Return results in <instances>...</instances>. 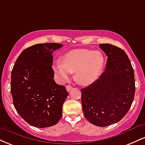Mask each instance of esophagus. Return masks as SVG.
I'll return each instance as SVG.
<instances>
[{"mask_svg":"<svg viewBox=\"0 0 145 145\" xmlns=\"http://www.w3.org/2000/svg\"><path fill=\"white\" fill-rule=\"evenodd\" d=\"M66 89H67V91H68V92H69V91L72 90V86H71V85H67V86H66Z\"/></svg>","mask_w":145,"mask_h":145,"instance_id":"esophagus-1","label":"esophagus"}]
</instances>
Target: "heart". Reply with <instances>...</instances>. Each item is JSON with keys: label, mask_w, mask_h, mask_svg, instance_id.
I'll return each instance as SVG.
<instances>
[{"label": "heart", "mask_w": 145, "mask_h": 145, "mask_svg": "<svg viewBox=\"0 0 145 145\" xmlns=\"http://www.w3.org/2000/svg\"><path fill=\"white\" fill-rule=\"evenodd\" d=\"M104 65V57L100 52L78 49L65 54L62 62L54 63L52 69L60 82H66L71 73L75 72V79L78 83L89 85L99 77Z\"/></svg>", "instance_id": "obj_1"}]
</instances>
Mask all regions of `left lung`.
I'll return each mask as SVG.
<instances>
[{
	"label": "left lung",
	"mask_w": 145,
	"mask_h": 145,
	"mask_svg": "<svg viewBox=\"0 0 145 145\" xmlns=\"http://www.w3.org/2000/svg\"><path fill=\"white\" fill-rule=\"evenodd\" d=\"M108 56L105 71L97 80L81 89L84 115L91 123L106 127L127 114L135 94L134 72L129 58L121 48L99 44Z\"/></svg>",
	"instance_id": "1"
}]
</instances>
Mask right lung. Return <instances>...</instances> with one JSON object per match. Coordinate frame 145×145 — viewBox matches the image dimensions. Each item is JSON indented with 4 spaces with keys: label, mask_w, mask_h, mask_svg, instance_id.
<instances>
[{
    "label": "right lung",
    "mask_w": 145,
    "mask_h": 145,
    "mask_svg": "<svg viewBox=\"0 0 145 145\" xmlns=\"http://www.w3.org/2000/svg\"><path fill=\"white\" fill-rule=\"evenodd\" d=\"M62 44L33 45L22 52L11 71V93L18 114L34 127L53 126L62 116L68 96L65 86L54 80L53 52Z\"/></svg>",
    "instance_id": "add662e5"
}]
</instances>
